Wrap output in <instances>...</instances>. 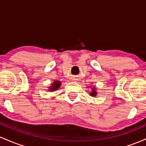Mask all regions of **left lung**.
<instances>
[{"mask_svg":"<svg viewBox=\"0 0 146 146\" xmlns=\"http://www.w3.org/2000/svg\"><path fill=\"white\" fill-rule=\"evenodd\" d=\"M93 92H92V93H90V95H91V96H93V97H95V95H97V93H96V91H95V90H94V88H93Z\"/></svg>","mask_w":146,"mask_h":146,"instance_id":"1","label":"left lung"}]
</instances>
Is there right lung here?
<instances>
[{
  "instance_id": "1",
  "label": "right lung",
  "mask_w": 146,
  "mask_h": 146,
  "mask_svg": "<svg viewBox=\"0 0 146 146\" xmlns=\"http://www.w3.org/2000/svg\"><path fill=\"white\" fill-rule=\"evenodd\" d=\"M60 84H60V82L59 81H55L54 83H53V84H52L51 87H50L49 90H51V91H52V90H57L60 87Z\"/></svg>"
}]
</instances>
